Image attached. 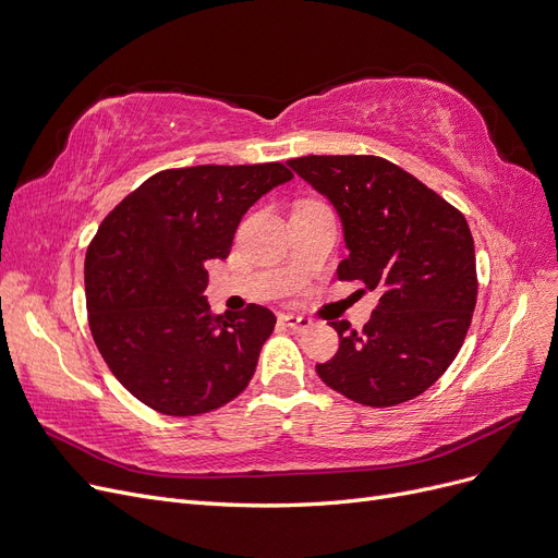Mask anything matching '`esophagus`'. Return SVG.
Masks as SVG:
<instances>
[{
    "label": "esophagus",
    "mask_w": 558,
    "mask_h": 558,
    "mask_svg": "<svg viewBox=\"0 0 558 558\" xmlns=\"http://www.w3.org/2000/svg\"><path fill=\"white\" fill-rule=\"evenodd\" d=\"M287 326L292 328V331H296V333H303V331H307V328L313 326V322L307 319V317H299V315H282L280 317Z\"/></svg>",
    "instance_id": "1"
}]
</instances>
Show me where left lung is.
<instances>
[{"label":"left lung","instance_id":"obj_1","mask_svg":"<svg viewBox=\"0 0 558 558\" xmlns=\"http://www.w3.org/2000/svg\"><path fill=\"white\" fill-rule=\"evenodd\" d=\"M287 165L340 216L349 255L340 280L379 292L363 331L331 322L338 354L317 375L365 407L414 400L456 361L478 296L466 218L379 156H303Z\"/></svg>","mask_w":558,"mask_h":558}]
</instances>
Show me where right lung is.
Wrapping results in <instances>:
<instances>
[{
    "mask_svg": "<svg viewBox=\"0 0 558 558\" xmlns=\"http://www.w3.org/2000/svg\"><path fill=\"white\" fill-rule=\"evenodd\" d=\"M294 174L282 162L165 170L123 197L85 257L89 328L119 384L165 416H197L253 379L276 315H214L206 262L227 259L251 206Z\"/></svg>",
    "mask_w": 558,
    "mask_h": 558,
    "instance_id": "obj_1",
    "label": "right lung"
}]
</instances>
